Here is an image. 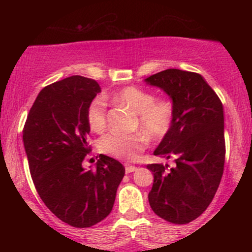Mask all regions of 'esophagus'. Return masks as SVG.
Returning <instances> with one entry per match:
<instances>
[{
    "mask_svg": "<svg viewBox=\"0 0 252 252\" xmlns=\"http://www.w3.org/2000/svg\"><path fill=\"white\" fill-rule=\"evenodd\" d=\"M137 169V167L131 166V164H126V173H132Z\"/></svg>",
    "mask_w": 252,
    "mask_h": 252,
    "instance_id": "obj_1",
    "label": "esophagus"
}]
</instances>
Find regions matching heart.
Wrapping results in <instances>:
<instances>
[{"label": "heart", "mask_w": 252, "mask_h": 252, "mask_svg": "<svg viewBox=\"0 0 252 252\" xmlns=\"http://www.w3.org/2000/svg\"><path fill=\"white\" fill-rule=\"evenodd\" d=\"M110 98L137 114V126L149 137H162L170 128L174 108L168 100L155 102V97L152 94L135 86L124 88ZM88 122L94 131H102L105 128L106 104L103 98H94L89 104ZM146 146V136L140 132L132 135L110 132L99 141L100 152L123 161H135Z\"/></svg>", "instance_id": "1"}]
</instances>
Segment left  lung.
<instances>
[{"instance_id": "left-lung-1", "label": "left lung", "mask_w": 252, "mask_h": 252, "mask_svg": "<svg viewBox=\"0 0 252 252\" xmlns=\"http://www.w3.org/2000/svg\"><path fill=\"white\" fill-rule=\"evenodd\" d=\"M170 98L174 117L154 155L175 164L147 166L154 175L148 199L152 210L173 224H187L209 207L225 162L224 109L204 77L178 68L144 79Z\"/></svg>"}]
</instances>
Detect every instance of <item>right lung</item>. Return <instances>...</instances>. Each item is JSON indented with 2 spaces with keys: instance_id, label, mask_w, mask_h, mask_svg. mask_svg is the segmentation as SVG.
I'll list each match as a JSON object with an SVG mask.
<instances>
[{
  "instance_id": "right-lung-1",
  "label": "right lung",
  "mask_w": 252,
  "mask_h": 252,
  "mask_svg": "<svg viewBox=\"0 0 252 252\" xmlns=\"http://www.w3.org/2000/svg\"><path fill=\"white\" fill-rule=\"evenodd\" d=\"M100 91L96 80L82 76L51 84L39 92L24 128L37 194L53 215L74 227H90L110 215L126 172L103 154L96 169L82 166L90 152L88 108Z\"/></svg>"
}]
</instances>
